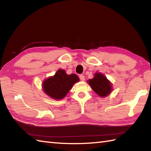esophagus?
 I'll use <instances>...</instances> for the list:
<instances>
[{
    "instance_id": "esophagus-1",
    "label": "esophagus",
    "mask_w": 151,
    "mask_h": 151,
    "mask_svg": "<svg viewBox=\"0 0 151 151\" xmlns=\"http://www.w3.org/2000/svg\"><path fill=\"white\" fill-rule=\"evenodd\" d=\"M79 78H80V80H81V81H85V77H84V75H80V76H79Z\"/></svg>"
}]
</instances>
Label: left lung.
<instances>
[{
    "instance_id": "left-lung-1",
    "label": "left lung",
    "mask_w": 151,
    "mask_h": 151,
    "mask_svg": "<svg viewBox=\"0 0 151 151\" xmlns=\"http://www.w3.org/2000/svg\"><path fill=\"white\" fill-rule=\"evenodd\" d=\"M88 82L93 91L101 97H106L110 93L111 83L101 73H95L94 78L89 79Z\"/></svg>"
}]
</instances>
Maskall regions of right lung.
Here are the masks:
<instances>
[{
	"instance_id": "obj_1",
	"label": "right lung",
	"mask_w": 151,
	"mask_h": 151,
	"mask_svg": "<svg viewBox=\"0 0 151 151\" xmlns=\"http://www.w3.org/2000/svg\"><path fill=\"white\" fill-rule=\"evenodd\" d=\"M79 81L75 74L67 75L63 69H59L52 77L45 80L43 83L44 91L51 98L62 99L72 88L75 83Z\"/></svg>"
}]
</instances>
